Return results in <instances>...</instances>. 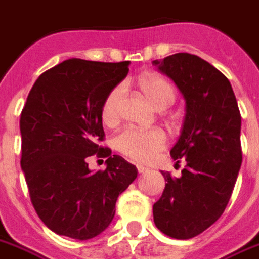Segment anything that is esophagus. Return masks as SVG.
<instances>
[{"label":"esophagus","mask_w":259,"mask_h":259,"mask_svg":"<svg viewBox=\"0 0 259 259\" xmlns=\"http://www.w3.org/2000/svg\"><path fill=\"white\" fill-rule=\"evenodd\" d=\"M137 170H138V173L140 174H144V173H146V171H148V167H145V166H142V165H137Z\"/></svg>","instance_id":"1"}]
</instances>
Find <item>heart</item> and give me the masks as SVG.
Here are the masks:
<instances>
[{
    "label": "heart",
    "mask_w": 259,
    "mask_h": 259,
    "mask_svg": "<svg viewBox=\"0 0 259 259\" xmlns=\"http://www.w3.org/2000/svg\"><path fill=\"white\" fill-rule=\"evenodd\" d=\"M137 86L157 110H165L174 104L176 90L167 79L154 73H144L137 79ZM123 89L115 86L111 89L101 106V118L105 125H115L119 119ZM166 146V136L162 130L151 129L140 132L126 129L114 138V148L136 162L148 163L157 157Z\"/></svg>",
    "instance_id": "heart-1"
}]
</instances>
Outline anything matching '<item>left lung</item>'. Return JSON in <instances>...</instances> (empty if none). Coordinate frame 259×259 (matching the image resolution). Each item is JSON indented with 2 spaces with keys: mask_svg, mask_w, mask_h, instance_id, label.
Instances as JSON below:
<instances>
[{
  "mask_svg": "<svg viewBox=\"0 0 259 259\" xmlns=\"http://www.w3.org/2000/svg\"><path fill=\"white\" fill-rule=\"evenodd\" d=\"M153 65L173 79L186 104L184 125L170 150L186 161L181 177L162 171V197L153 205L155 226L176 239L201 234L222 215L238 177L241 113L229 79L201 57L177 53Z\"/></svg>",
  "mask_w": 259,
  "mask_h": 259,
  "instance_id": "left-lung-1",
  "label": "left lung"
}]
</instances>
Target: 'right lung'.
I'll return each mask as SVG.
<instances>
[{
  "instance_id": "right-lung-1",
  "label": "right lung",
  "mask_w": 259,
  "mask_h": 259,
  "mask_svg": "<svg viewBox=\"0 0 259 259\" xmlns=\"http://www.w3.org/2000/svg\"><path fill=\"white\" fill-rule=\"evenodd\" d=\"M130 61L71 58L46 70L27 96L20 119L21 169L41 221L69 238L97 237L114 218L118 195L137 178V167L111 155L104 141L101 106L129 73ZM107 158L93 174L87 157Z\"/></svg>"
}]
</instances>
